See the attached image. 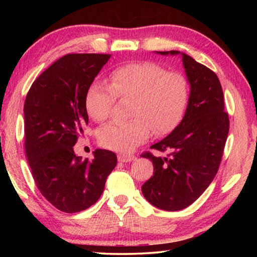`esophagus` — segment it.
Listing matches in <instances>:
<instances>
[{
    "label": "esophagus",
    "instance_id": "esophagus-1",
    "mask_svg": "<svg viewBox=\"0 0 257 257\" xmlns=\"http://www.w3.org/2000/svg\"><path fill=\"white\" fill-rule=\"evenodd\" d=\"M135 159H136V156L133 155V154H119L118 155V161H119V162H122V163L132 162V161H134Z\"/></svg>",
    "mask_w": 257,
    "mask_h": 257
}]
</instances>
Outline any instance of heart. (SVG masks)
<instances>
[{
  "mask_svg": "<svg viewBox=\"0 0 257 257\" xmlns=\"http://www.w3.org/2000/svg\"><path fill=\"white\" fill-rule=\"evenodd\" d=\"M133 97L125 122H112L98 132V142L108 150L128 153L151 137L171 133L184 116L189 98V82L184 73L141 61L112 70L110 85L95 80L89 85L85 105L90 118L103 122L110 118L116 98Z\"/></svg>",
  "mask_w": 257,
  "mask_h": 257,
  "instance_id": "b5f03b06",
  "label": "heart"
}]
</instances>
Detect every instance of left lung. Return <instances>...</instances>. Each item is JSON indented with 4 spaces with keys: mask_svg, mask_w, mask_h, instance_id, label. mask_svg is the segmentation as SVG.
I'll list each match as a JSON object with an SVG mask.
<instances>
[{
    "mask_svg": "<svg viewBox=\"0 0 257 257\" xmlns=\"http://www.w3.org/2000/svg\"><path fill=\"white\" fill-rule=\"evenodd\" d=\"M182 62L190 84L185 116L169 136L151 146L169 153L164 158L151 152L142 154L154 167L153 176L142 186L143 195L152 205L165 211L189 206L210 186L219 170L229 133L222 87L215 72L185 53Z\"/></svg>",
    "mask_w": 257,
    "mask_h": 257,
    "instance_id": "8db88e82",
    "label": "left lung"
}]
</instances>
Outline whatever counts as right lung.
I'll return each instance as SVG.
<instances>
[{"mask_svg":"<svg viewBox=\"0 0 257 257\" xmlns=\"http://www.w3.org/2000/svg\"><path fill=\"white\" fill-rule=\"evenodd\" d=\"M111 54L72 53L56 60L26 96L25 150L38 190L58 210L84 211L97 202L116 165L111 151L82 160L73 146L88 124L85 96Z\"/></svg>","mask_w":257,"mask_h":257,"instance_id":"add662e5","label":"right lung"}]
</instances>
